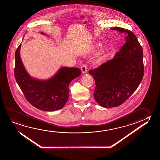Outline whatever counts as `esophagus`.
<instances>
[{
    "mask_svg": "<svg viewBox=\"0 0 160 160\" xmlns=\"http://www.w3.org/2000/svg\"><path fill=\"white\" fill-rule=\"evenodd\" d=\"M82 72V73H87V66L86 64H83V65H82L81 68Z\"/></svg>",
    "mask_w": 160,
    "mask_h": 160,
    "instance_id": "esophagus-1",
    "label": "esophagus"
}]
</instances>
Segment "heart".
Returning a JSON list of instances; mask_svg holds the SVG:
<instances>
[{"instance_id":"heart-1","label":"heart","mask_w":160,"mask_h":160,"mask_svg":"<svg viewBox=\"0 0 160 160\" xmlns=\"http://www.w3.org/2000/svg\"><path fill=\"white\" fill-rule=\"evenodd\" d=\"M101 47H102V45H101V44H98V49H100ZM106 55L105 54H103L101 55L100 57H98V58H97V59L96 60V61H95L96 64H97V65L100 64L101 62H102V61L103 59H104V58L106 57Z\"/></svg>"}]
</instances>
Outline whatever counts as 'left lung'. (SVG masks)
Listing matches in <instances>:
<instances>
[{
	"instance_id": "obj_1",
	"label": "left lung",
	"mask_w": 160,
	"mask_h": 160,
	"mask_svg": "<svg viewBox=\"0 0 160 160\" xmlns=\"http://www.w3.org/2000/svg\"><path fill=\"white\" fill-rule=\"evenodd\" d=\"M125 33V43L112 59L89 70L95 79V100L102 107L121 105L137 89L143 79V50L136 35L130 30L114 27Z\"/></svg>"
}]
</instances>
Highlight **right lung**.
Returning <instances> with one entry per match:
<instances>
[{
  "mask_svg": "<svg viewBox=\"0 0 160 160\" xmlns=\"http://www.w3.org/2000/svg\"><path fill=\"white\" fill-rule=\"evenodd\" d=\"M21 46V44L15 52L14 77L26 99L36 108L43 111H55L63 108L69 98V84L81 74V69L62 67L47 81L32 78L22 64L19 55Z\"/></svg>",
  "mask_w": 160,
  "mask_h": 160,
  "instance_id": "obj_1",
  "label": "right lung"
}]
</instances>
